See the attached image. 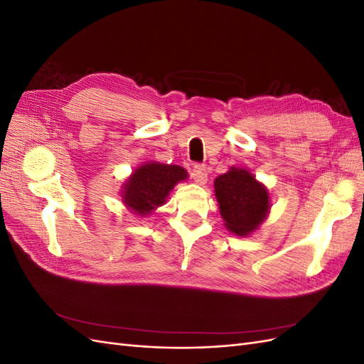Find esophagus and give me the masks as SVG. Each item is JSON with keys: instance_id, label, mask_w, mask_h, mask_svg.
Instances as JSON below:
<instances>
[{"instance_id": "esophagus-1", "label": "esophagus", "mask_w": 364, "mask_h": 364, "mask_svg": "<svg viewBox=\"0 0 364 364\" xmlns=\"http://www.w3.org/2000/svg\"><path fill=\"white\" fill-rule=\"evenodd\" d=\"M191 176L197 185H205L208 181V173L203 165H196L191 171Z\"/></svg>"}]
</instances>
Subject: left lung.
<instances>
[{"mask_svg": "<svg viewBox=\"0 0 364 364\" xmlns=\"http://www.w3.org/2000/svg\"><path fill=\"white\" fill-rule=\"evenodd\" d=\"M214 193L225 228L238 237H249L270 213V193L249 170L230 167L214 181Z\"/></svg>", "mask_w": 364, "mask_h": 364, "instance_id": "1", "label": "left lung"}]
</instances>
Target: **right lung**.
<instances>
[{
    "label": "right lung",
    "mask_w": 364,
    "mask_h": 364,
    "mask_svg": "<svg viewBox=\"0 0 364 364\" xmlns=\"http://www.w3.org/2000/svg\"><path fill=\"white\" fill-rule=\"evenodd\" d=\"M188 179V171L181 165L144 162L132 171L121 186V200L132 213L146 217L167 202L171 190Z\"/></svg>",
    "instance_id": "obj_1"
}]
</instances>
